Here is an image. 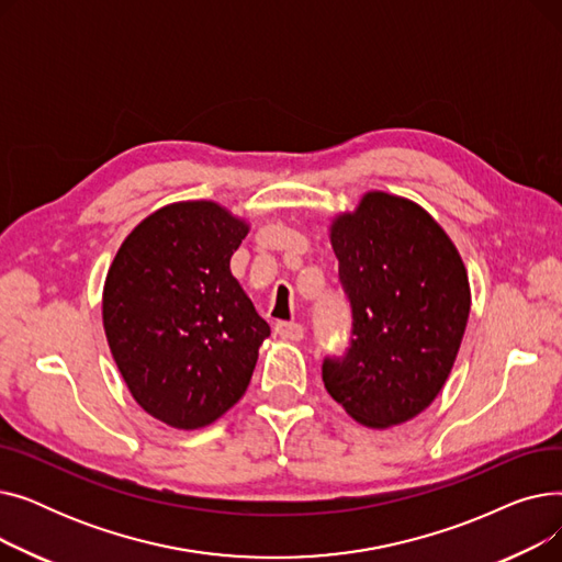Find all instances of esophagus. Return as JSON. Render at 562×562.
Returning <instances> with one entry per match:
<instances>
[{"label":"esophagus","mask_w":562,"mask_h":562,"mask_svg":"<svg viewBox=\"0 0 562 562\" xmlns=\"http://www.w3.org/2000/svg\"><path fill=\"white\" fill-rule=\"evenodd\" d=\"M276 335L286 339V341H301L305 337V328L301 323H289V321H278L276 323Z\"/></svg>","instance_id":"34e87169"}]
</instances>
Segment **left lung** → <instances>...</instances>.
<instances>
[{
  "mask_svg": "<svg viewBox=\"0 0 562 562\" xmlns=\"http://www.w3.org/2000/svg\"><path fill=\"white\" fill-rule=\"evenodd\" d=\"M330 244L352 339L341 360L323 362L326 390L367 428L415 419L445 387L464 337L462 257L424 206L385 191L335 216Z\"/></svg>",
  "mask_w": 562,
  "mask_h": 562,
  "instance_id": "obj_1",
  "label": "left lung"
}]
</instances>
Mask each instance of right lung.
Instances as JSON below:
<instances>
[{
    "label": "right lung",
    "instance_id": "right-lung-1",
    "mask_svg": "<svg viewBox=\"0 0 562 562\" xmlns=\"http://www.w3.org/2000/svg\"><path fill=\"white\" fill-rule=\"evenodd\" d=\"M250 225L212 200L143 218L102 291L104 335L134 401L177 430L214 424L252 378L269 323L229 271Z\"/></svg>",
    "mask_w": 562,
    "mask_h": 562
}]
</instances>
